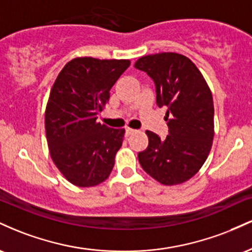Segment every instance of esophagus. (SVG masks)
I'll use <instances>...</instances> for the list:
<instances>
[{"mask_svg": "<svg viewBox=\"0 0 252 252\" xmlns=\"http://www.w3.org/2000/svg\"><path fill=\"white\" fill-rule=\"evenodd\" d=\"M135 130L131 129V128H126V136H130L131 134H134Z\"/></svg>", "mask_w": 252, "mask_h": 252, "instance_id": "1", "label": "esophagus"}]
</instances>
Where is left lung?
<instances>
[{
	"label": "left lung",
	"mask_w": 252,
	"mask_h": 252,
	"mask_svg": "<svg viewBox=\"0 0 252 252\" xmlns=\"http://www.w3.org/2000/svg\"><path fill=\"white\" fill-rule=\"evenodd\" d=\"M135 68L156 86V104L167 108L169 135L161 140L147 130L149 144L137 158L144 172L166 186L194 176L206 161L215 136L212 92L192 60L164 52L140 58Z\"/></svg>",
	"instance_id": "obj_1"
}]
</instances>
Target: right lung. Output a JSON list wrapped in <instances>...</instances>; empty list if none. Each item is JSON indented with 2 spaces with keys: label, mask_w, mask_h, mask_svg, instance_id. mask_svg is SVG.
Wrapping results in <instances>:
<instances>
[{
  "label": "right lung",
  "mask_w": 252,
  "mask_h": 252,
  "mask_svg": "<svg viewBox=\"0 0 252 252\" xmlns=\"http://www.w3.org/2000/svg\"><path fill=\"white\" fill-rule=\"evenodd\" d=\"M130 60L74 58L51 89L45 129L52 160L66 180L78 187L97 186L109 178L124 129L97 122L110 90Z\"/></svg>",
  "instance_id": "obj_1"
}]
</instances>
